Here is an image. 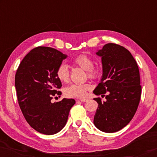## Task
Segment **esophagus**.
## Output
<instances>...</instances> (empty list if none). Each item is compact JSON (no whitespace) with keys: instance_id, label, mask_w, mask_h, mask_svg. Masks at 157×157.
I'll return each mask as SVG.
<instances>
[{"instance_id":"esophagus-1","label":"esophagus","mask_w":157,"mask_h":157,"mask_svg":"<svg viewBox=\"0 0 157 157\" xmlns=\"http://www.w3.org/2000/svg\"><path fill=\"white\" fill-rule=\"evenodd\" d=\"M79 100H80L81 101H82V102H86V101H88L87 98H79Z\"/></svg>"}]
</instances>
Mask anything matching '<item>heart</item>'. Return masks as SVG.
Instances as JSON below:
<instances>
[{
  "instance_id": "b5f03b06",
  "label": "heart",
  "mask_w": 157,
  "mask_h": 157,
  "mask_svg": "<svg viewBox=\"0 0 157 157\" xmlns=\"http://www.w3.org/2000/svg\"><path fill=\"white\" fill-rule=\"evenodd\" d=\"M74 66L80 67L86 71L89 78L92 79L97 78L100 75V69L97 66H94V59L91 57L86 54H80L75 57L72 61ZM56 75L58 79L63 83L68 82L69 80V70L68 66L61 63L57 68ZM91 85L89 83L84 84H71L68 86L64 90V94L68 97L81 98L83 97L86 94V92L91 89Z\"/></svg>"
}]
</instances>
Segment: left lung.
Instances as JSON below:
<instances>
[{"mask_svg":"<svg viewBox=\"0 0 157 157\" xmlns=\"http://www.w3.org/2000/svg\"><path fill=\"white\" fill-rule=\"evenodd\" d=\"M101 57L103 75L94 91L106 96V101L95 98L98 104L94 124L101 132L113 133L131 121L140 101L141 86L136 61L124 47L115 44L104 45L96 52Z\"/></svg>","mask_w":157,"mask_h":157,"instance_id":"1","label":"left lung"}]
</instances>
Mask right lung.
Instances as JSON below:
<instances>
[{"label":"right lung","mask_w":157,"mask_h":157,"mask_svg":"<svg viewBox=\"0 0 157 157\" xmlns=\"http://www.w3.org/2000/svg\"><path fill=\"white\" fill-rule=\"evenodd\" d=\"M67 55L50 47L38 46L21 62L15 77L18 104L25 120L38 132L52 135L59 132L67 122L73 98L51 103L61 95V82L56 75L57 68Z\"/></svg>","instance_id":"right-lung-1"}]
</instances>
